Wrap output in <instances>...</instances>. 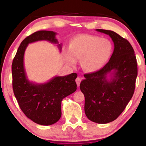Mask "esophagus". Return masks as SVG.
Masks as SVG:
<instances>
[{
	"mask_svg": "<svg viewBox=\"0 0 146 146\" xmlns=\"http://www.w3.org/2000/svg\"><path fill=\"white\" fill-rule=\"evenodd\" d=\"M81 81H82V78H80V77H78V78H76V80H75V82H76L77 85H78V87L80 86V82H81Z\"/></svg>",
	"mask_w": 146,
	"mask_h": 146,
	"instance_id": "obj_1",
	"label": "esophagus"
}]
</instances>
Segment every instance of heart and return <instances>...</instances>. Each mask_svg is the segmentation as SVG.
<instances>
[{
  "instance_id": "heart-1",
  "label": "heart",
  "mask_w": 146,
  "mask_h": 146,
  "mask_svg": "<svg viewBox=\"0 0 146 146\" xmlns=\"http://www.w3.org/2000/svg\"><path fill=\"white\" fill-rule=\"evenodd\" d=\"M69 51L64 52L68 64L75 65L82 60V66L86 71L94 73L103 68L109 62L113 53V45L106 38L89 34H79L68 44Z\"/></svg>"
}]
</instances>
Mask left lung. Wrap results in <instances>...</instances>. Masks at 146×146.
Segmentation results:
<instances>
[{
  "mask_svg": "<svg viewBox=\"0 0 146 146\" xmlns=\"http://www.w3.org/2000/svg\"><path fill=\"white\" fill-rule=\"evenodd\" d=\"M108 35L114 51L106 65L84 74L80 90L84 95V111L91 121L107 123L115 120L131 100L137 77L136 56L130 43L110 30L96 29Z\"/></svg>",
  "mask_w": 146,
  "mask_h": 146,
  "instance_id": "8db88e82",
  "label": "left lung"
}]
</instances>
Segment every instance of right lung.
<instances>
[{"instance_id": "add662e5", "label": "right lung", "mask_w": 146, "mask_h": 146, "mask_svg": "<svg viewBox=\"0 0 146 146\" xmlns=\"http://www.w3.org/2000/svg\"><path fill=\"white\" fill-rule=\"evenodd\" d=\"M57 33L38 31L27 37L18 48L11 66L13 90L22 111L38 124L49 125L61 117V102L77 89V73L55 76L45 83L38 84L28 80L24 66L25 52L28 44L46 40L56 44L60 51L62 44L56 39Z\"/></svg>"}]
</instances>
